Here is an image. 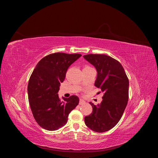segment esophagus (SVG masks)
<instances>
[{"mask_svg":"<svg viewBox=\"0 0 158 158\" xmlns=\"http://www.w3.org/2000/svg\"><path fill=\"white\" fill-rule=\"evenodd\" d=\"M85 102L84 100H82V99H80V100H79V104H80V105H82V104H84Z\"/></svg>","mask_w":158,"mask_h":158,"instance_id":"obj_1","label":"esophagus"}]
</instances>
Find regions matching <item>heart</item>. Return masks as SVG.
Here are the masks:
<instances>
[{"label": "heart", "instance_id": "obj_1", "mask_svg": "<svg viewBox=\"0 0 158 158\" xmlns=\"http://www.w3.org/2000/svg\"><path fill=\"white\" fill-rule=\"evenodd\" d=\"M89 68H91V67H90L89 65H85L84 67V69H89Z\"/></svg>", "mask_w": 158, "mask_h": 158}]
</instances>
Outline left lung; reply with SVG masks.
<instances>
[{
  "label": "left lung",
  "mask_w": 158,
  "mask_h": 158,
  "mask_svg": "<svg viewBox=\"0 0 158 158\" xmlns=\"http://www.w3.org/2000/svg\"><path fill=\"white\" fill-rule=\"evenodd\" d=\"M97 70L95 86L104 93L100 104L93 107L92 113L85 116V125L98 132L113 128L121 119L129 99V80L123 65L117 60L105 54L83 56Z\"/></svg>",
  "instance_id": "left-lung-1"
}]
</instances>
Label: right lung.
<instances>
[{
    "label": "right lung",
    "instance_id": "right-lung-1",
    "mask_svg": "<svg viewBox=\"0 0 158 158\" xmlns=\"http://www.w3.org/2000/svg\"><path fill=\"white\" fill-rule=\"evenodd\" d=\"M80 54L56 52L43 57L36 65L27 86L28 99L33 116L44 129L56 131L67 122L69 114L79 104L76 96L59 98V86L69 67Z\"/></svg>",
    "mask_w": 158,
    "mask_h": 158
}]
</instances>
